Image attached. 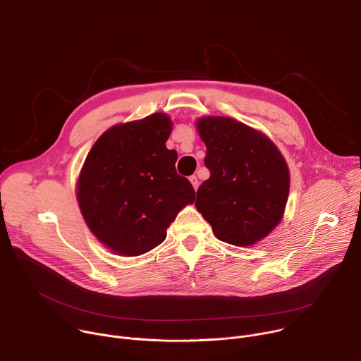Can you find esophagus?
<instances>
[{"instance_id": "34e87169", "label": "esophagus", "mask_w": 361, "mask_h": 361, "mask_svg": "<svg viewBox=\"0 0 361 361\" xmlns=\"http://www.w3.org/2000/svg\"><path fill=\"white\" fill-rule=\"evenodd\" d=\"M190 181H191V184H192L194 190H197V188H198V185H200V181H198L197 176H191V177H190Z\"/></svg>"}]
</instances>
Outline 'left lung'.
<instances>
[{"mask_svg": "<svg viewBox=\"0 0 361 361\" xmlns=\"http://www.w3.org/2000/svg\"><path fill=\"white\" fill-rule=\"evenodd\" d=\"M210 170L197 191L195 207L216 237L233 245H251L281 221L290 174L279 148L260 131L228 117L197 121Z\"/></svg>", "mask_w": 361, "mask_h": 361, "instance_id": "8db88e82", "label": "left lung"}]
</instances>
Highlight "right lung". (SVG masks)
<instances>
[{
    "label": "right lung",
    "mask_w": 361,
    "mask_h": 361,
    "mask_svg": "<svg viewBox=\"0 0 361 361\" xmlns=\"http://www.w3.org/2000/svg\"><path fill=\"white\" fill-rule=\"evenodd\" d=\"M169 116L156 113L102 134L84 161L77 184L81 214L111 251L134 257L166 240L167 228L195 191L177 174V151L166 141Z\"/></svg>",
    "instance_id": "right-lung-1"
}]
</instances>
